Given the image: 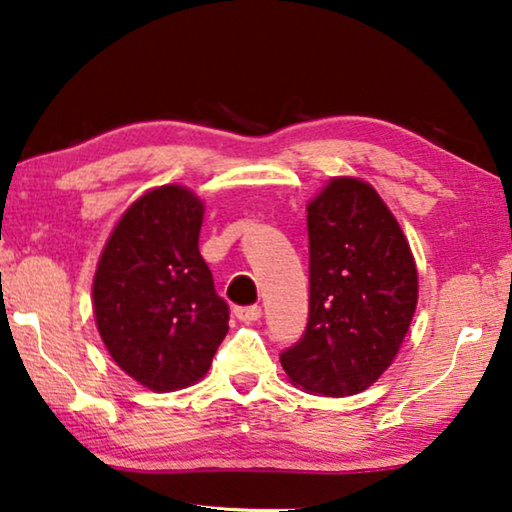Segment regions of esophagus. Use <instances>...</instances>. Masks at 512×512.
Segmentation results:
<instances>
[{"instance_id": "34e87169", "label": "esophagus", "mask_w": 512, "mask_h": 512, "mask_svg": "<svg viewBox=\"0 0 512 512\" xmlns=\"http://www.w3.org/2000/svg\"><path fill=\"white\" fill-rule=\"evenodd\" d=\"M234 316H237L241 323H255V321H259V316H262V310H259L257 305L237 307V310H234Z\"/></svg>"}]
</instances>
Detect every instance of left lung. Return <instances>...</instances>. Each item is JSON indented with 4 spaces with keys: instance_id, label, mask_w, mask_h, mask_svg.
<instances>
[{
    "instance_id": "obj_1",
    "label": "left lung",
    "mask_w": 512,
    "mask_h": 512,
    "mask_svg": "<svg viewBox=\"0 0 512 512\" xmlns=\"http://www.w3.org/2000/svg\"><path fill=\"white\" fill-rule=\"evenodd\" d=\"M310 319L280 355L289 383L353 396L389 369L417 310L419 278L396 216L369 182L332 177L307 202Z\"/></svg>"
}]
</instances>
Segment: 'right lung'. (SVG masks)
I'll list each match as a JSON object with an SVG mask.
<instances>
[{
    "label": "right lung",
    "instance_id": "right-lung-1",
    "mask_svg": "<svg viewBox=\"0 0 512 512\" xmlns=\"http://www.w3.org/2000/svg\"><path fill=\"white\" fill-rule=\"evenodd\" d=\"M205 202L182 184L145 191L113 225L93 278L111 360L152 392L196 385L227 335V303L198 250Z\"/></svg>",
    "mask_w": 512,
    "mask_h": 512
}]
</instances>
